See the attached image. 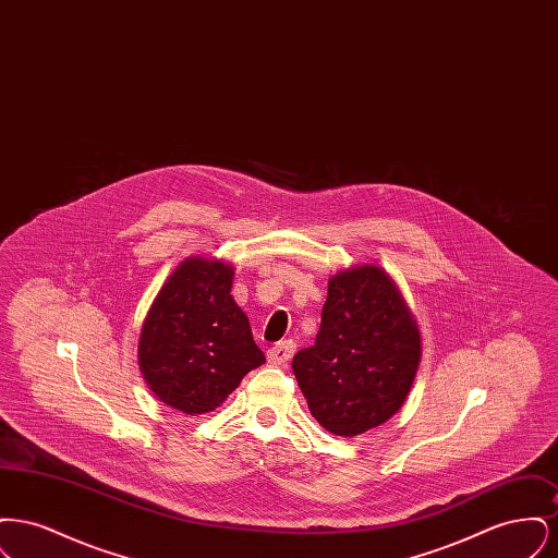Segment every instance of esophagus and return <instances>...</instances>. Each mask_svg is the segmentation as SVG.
Masks as SVG:
<instances>
[{
  "label": "esophagus",
  "instance_id": "obj_1",
  "mask_svg": "<svg viewBox=\"0 0 558 558\" xmlns=\"http://www.w3.org/2000/svg\"><path fill=\"white\" fill-rule=\"evenodd\" d=\"M296 345L292 341H282L278 345L269 347L267 349V362L274 366H284L292 357Z\"/></svg>",
  "mask_w": 558,
  "mask_h": 558
}]
</instances>
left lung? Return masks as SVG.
Masks as SVG:
<instances>
[{"instance_id":"obj_1","label":"left lung","mask_w":558,"mask_h":558,"mask_svg":"<svg viewBox=\"0 0 558 558\" xmlns=\"http://www.w3.org/2000/svg\"><path fill=\"white\" fill-rule=\"evenodd\" d=\"M421 357V328L398 282L362 264L330 276L316 345L292 357V372L319 426L357 437L398 414Z\"/></svg>"}]
</instances>
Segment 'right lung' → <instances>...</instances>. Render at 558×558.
Returning a JSON list of instances; mask_svg holds the SVG:
<instances>
[{
  "mask_svg": "<svg viewBox=\"0 0 558 558\" xmlns=\"http://www.w3.org/2000/svg\"><path fill=\"white\" fill-rule=\"evenodd\" d=\"M234 266L192 255L162 282L137 341V364L157 398L187 416L219 408L266 355L230 294Z\"/></svg>",
  "mask_w": 558,
  "mask_h": 558,
  "instance_id": "obj_1",
  "label": "right lung"
}]
</instances>
